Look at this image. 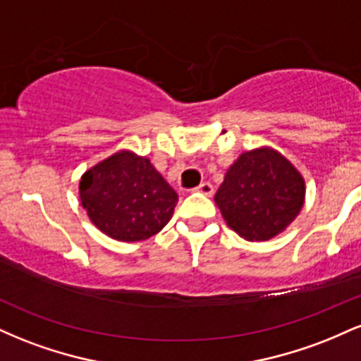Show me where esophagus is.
Wrapping results in <instances>:
<instances>
[{
    "instance_id": "esophagus-1",
    "label": "esophagus",
    "mask_w": 361,
    "mask_h": 361,
    "mask_svg": "<svg viewBox=\"0 0 361 361\" xmlns=\"http://www.w3.org/2000/svg\"><path fill=\"white\" fill-rule=\"evenodd\" d=\"M195 190H197V192H200L202 195H207V197H212L214 192H215V190H214V185H212V183H209V181H204V183L198 185L197 188H195Z\"/></svg>"
}]
</instances>
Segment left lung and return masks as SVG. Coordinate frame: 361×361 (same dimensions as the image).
<instances>
[{
  "label": "left lung",
  "instance_id": "obj_1",
  "mask_svg": "<svg viewBox=\"0 0 361 361\" xmlns=\"http://www.w3.org/2000/svg\"><path fill=\"white\" fill-rule=\"evenodd\" d=\"M224 221L246 241H268L295 221L304 207L305 181L271 147L243 152L227 169L214 197Z\"/></svg>",
  "mask_w": 361,
  "mask_h": 361
}]
</instances>
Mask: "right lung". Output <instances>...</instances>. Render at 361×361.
Masks as SVG:
<instances>
[{
	"label": "right lung",
	"mask_w": 361,
	"mask_h": 361,
	"mask_svg": "<svg viewBox=\"0 0 361 361\" xmlns=\"http://www.w3.org/2000/svg\"><path fill=\"white\" fill-rule=\"evenodd\" d=\"M90 221L111 239L144 241L169 222L178 195L151 161L118 151L90 168L80 181Z\"/></svg>",
	"instance_id": "obj_1"
}]
</instances>
